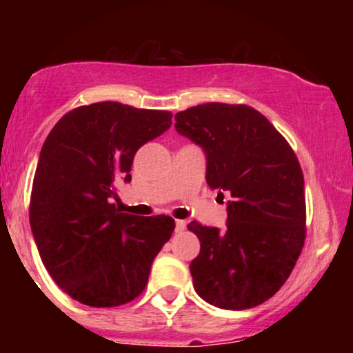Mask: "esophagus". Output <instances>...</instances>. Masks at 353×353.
Here are the masks:
<instances>
[{
    "mask_svg": "<svg viewBox=\"0 0 353 353\" xmlns=\"http://www.w3.org/2000/svg\"><path fill=\"white\" fill-rule=\"evenodd\" d=\"M185 229V221H176V232H182Z\"/></svg>",
    "mask_w": 353,
    "mask_h": 353,
    "instance_id": "1",
    "label": "esophagus"
}]
</instances>
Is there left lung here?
<instances>
[{
  "instance_id": "left-lung-1",
  "label": "left lung",
  "mask_w": 353,
  "mask_h": 353,
  "mask_svg": "<svg viewBox=\"0 0 353 353\" xmlns=\"http://www.w3.org/2000/svg\"><path fill=\"white\" fill-rule=\"evenodd\" d=\"M174 128L204 151L205 182L224 197V229L188 225L201 241L194 289L210 305L252 309L285 283L305 239L297 157L265 116L244 104L208 103L177 112Z\"/></svg>"
}]
</instances>
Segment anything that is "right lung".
<instances>
[{"label": "right lung", "mask_w": 353, "mask_h": 353, "mask_svg": "<svg viewBox=\"0 0 353 353\" xmlns=\"http://www.w3.org/2000/svg\"><path fill=\"white\" fill-rule=\"evenodd\" d=\"M168 111L104 101L64 114L44 141L30 222L41 261L70 297L116 307L144 290L152 261L174 230L168 216L137 217L112 204L131 182L134 154L171 128Z\"/></svg>", "instance_id": "obj_1"}]
</instances>
